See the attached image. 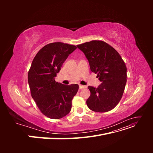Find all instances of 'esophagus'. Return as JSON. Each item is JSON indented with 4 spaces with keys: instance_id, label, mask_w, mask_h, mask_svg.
I'll return each instance as SVG.
<instances>
[{
    "instance_id": "obj_1",
    "label": "esophagus",
    "mask_w": 153,
    "mask_h": 153,
    "mask_svg": "<svg viewBox=\"0 0 153 153\" xmlns=\"http://www.w3.org/2000/svg\"><path fill=\"white\" fill-rule=\"evenodd\" d=\"M87 86L86 85H79V89H82L84 88H86Z\"/></svg>"
}]
</instances>
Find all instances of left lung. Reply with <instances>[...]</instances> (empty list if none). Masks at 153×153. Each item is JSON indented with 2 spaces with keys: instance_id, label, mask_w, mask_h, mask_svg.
<instances>
[{
  "instance_id": "8db88e82",
  "label": "left lung",
  "mask_w": 153,
  "mask_h": 153,
  "mask_svg": "<svg viewBox=\"0 0 153 153\" xmlns=\"http://www.w3.org/2000/svg\"><path fill=\"white\" fill-rule=\"evenodd\" d=\"M85 54L92 72L101 82L98 87H88L91 92L86 103L96 112L114 108L121 100L126 84L127 68L121 55L105 41L93 40L76 45Z\"/></svg>"
}]
</instances>
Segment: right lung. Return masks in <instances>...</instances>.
Returning <instances> with one entry per match:
<instances>
[{"label": "right lung", "instance_id": "obj_1", "mask_svg": "<svg viewBox=\"0 0 153 153\" xmlns=\"http://www.w3.org/2000/svg\"><path fill=\"white\" fill-rule=\"evenodd\" d=\"M76 48L75 45L55 42L45 45L37 53L28 73L32 98L45 116L61 119L71 109V101L78 85H64L55 80L68 55Z\"/></svg>", "mask_w": 153, "mask_h": 153}]
</instances>
